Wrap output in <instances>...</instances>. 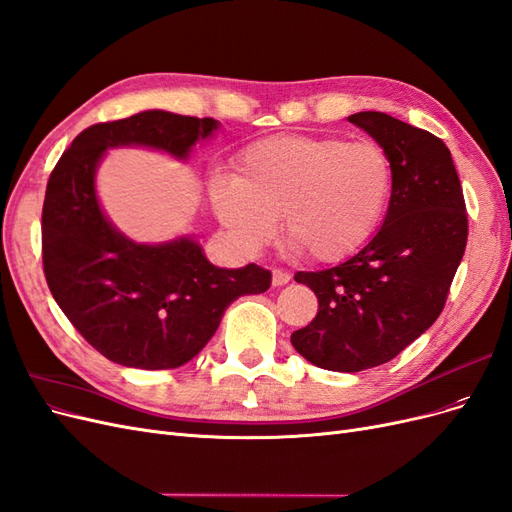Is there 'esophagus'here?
<instances>
[{
  "instance_id": "1",
  "label": "esophagus",
  "mask_w": 512,
  "mask_h": 512,
  "mask_svg": "<svg viewBox=\"0 0 512 512\" xmlns=\"http://www.w3.org/2000/svg\"><path fill=\"white\" fill-rule=\"evenodd\" d=\"M289 280H291V274L287 270H280V268L272 270V285L274 287H283L289 283Z\"/></svg>"
}]
</instances>
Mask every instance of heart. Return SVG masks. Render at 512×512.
I'll return each instance as SVG.
<instances>
[{"mask_svg":"<svg viewBox=\"0 0 512 512\" xmlns=\"http://www.w3.org/2000/svg\"><path fill=\"white\" fill-rule=\"evenodd\" d=\"M236 178L214 176L210 202L246 251L283 223L285 240L315 261L355 253L381 223L393 189L387 151L332 136H272L236 155Z\"/></svg>","mask_w":512,"mask_h":512,"instance_id":"b5f03b06","label":"heart"}]
</instances>
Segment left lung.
I'll return each instance as SVG.
<instances>
[{"label":"left lung","instance_id":"1","mask_svg":"<svg viewBox=\"0 0 512 512\" xmlns=\"http://www.w3.org/2000/svg\"><path fill=\"white\" fill-rule=\"evenodd\" d=\"M351 123L381 144L393 166L385 223L334 268L298 272L315 291L317 317L291 334L310 364L361 372L400 355L444 308L468 242L464 191L440 138L385 112H357Z\"/></svg>","mask_w":512,"mask_h":512}]
</instances>
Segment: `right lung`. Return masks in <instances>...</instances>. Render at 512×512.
Listing matches in <instances>:
<instances>
[{"label":"right lung","mask_w":512,"mask_h":512,"mask_svg":"<svg viewBox=\"0 0 512 512\" xmlns=\"http://www.w3.org/2000/svg\"><path fill=\"white\" fill-rule=\"evenodd\" d=\"M214 119L146 110L87 127L51 172L42 208V266L63 315L114 364L170 370L187 364L217 332L240 295L263 293L272 274L255 263L225 270L191 238L136 244L114 227L95 195L106 148L151 146L187 159Z\"/></svg>","instance_id":"1"}]
</instances>
